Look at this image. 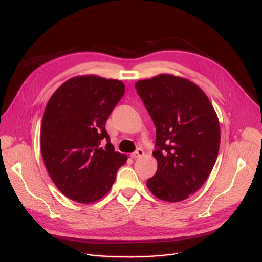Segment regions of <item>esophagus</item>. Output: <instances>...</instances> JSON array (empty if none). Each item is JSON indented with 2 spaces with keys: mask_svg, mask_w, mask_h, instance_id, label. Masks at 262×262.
Returning a JSON list of instances; mask_svg holds the SVG:
<instances>
[{
  "mask_svg": "<svg viewBox=\"0 0 262 262\" xmlns=\"http://www.w3.org/2000/svg\"><path fill=\"white\" fill-rule=\"evenodd\" d=\"M143 154H144V152H143V149H142V148H137L134 153H132V154H130V157H132L133 159L140 158L141 156H143Z\"/></svg>",
  "mask_w": 262,
  "mask_h": 262,
  "instance_id": "esophagus-1",
  "label": "esophagus"
}]
</instances>
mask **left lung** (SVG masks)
<instances>
[{
	"label": "left lung",
	"instance_id": "8db88e82",
	"mask_svg": "<svg viewBox=\"0 0 262 262\" xmlns=\"http://www.w3.org/2000/svg\"><path fill=\"white\" fill-rule=\"evenodd\" d=\"M156 126V174L146 182L166 202H181L207 180L217 157L221 132L204 91L186 78L160 74L136 82Z\"/></svg>",
	"mask_w": 262,
	"mask_h": 262
}]
</instances>
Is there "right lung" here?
Wrapping results in <instances>:
<instances>
[{
	"mask_svg": "<svg viewBox=\"0 0 262 262\" xmlns=\"http://www.w3.org/2000/svg\"><path fill=\"white\" fill-rule=\"evenodd\" d=\"M125 92L117 79L72 77L49 100L41 123V154L54 184L77 203L102 199L126 155L115 152L105 123ZM106 142L105 148L100 143Z\"/></svg>",
	"mask_w": 262,
	"mask_h": 262,
	"instance_id": "add662e5",
	"label": "right lung"
}]
</instances>
